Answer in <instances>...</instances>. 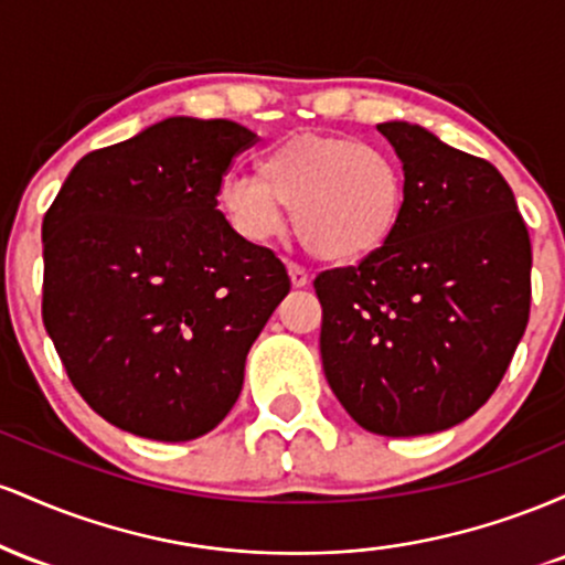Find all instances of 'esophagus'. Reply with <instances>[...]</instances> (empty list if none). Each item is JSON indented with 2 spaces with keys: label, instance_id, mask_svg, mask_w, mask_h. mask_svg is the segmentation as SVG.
<instances>
[{
  "label": "esophagus",
  "instance_id": "esophagus-1",
  "mask_svg": "<svg viewBox=\"0 0 565 565\" xmlns=\"http://www.w3.org/2000/svg\"><path fill=\"white\" fill-rule=\"evenodd\" d=\"M287 270H289V278H291V287H297V289L308 287V281H310L308 270L300 268V265H295V263H289Z\"/></svg>",
  "mask_w": 565,
  "mask_h": 565
}]
</instances>
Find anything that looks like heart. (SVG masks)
Here are the masks:
<instances>
[{
    "mask_svg": "<svg viewBox=\"0 0 565 565\" xmlns=\"http://www.w3.org/2000/svg\"><path fill=\"white\" fill-rule=\"evenodd\" d=\"M406 170L391 151L342 135H295L263 153L257 174L220 185L217 204L246 242H270L287 228L327 263L377 255L406 212Z\"/></svg>",
    "mask_w": 565,
    "mask_h": 565,
    "instance_id": "b5f03b06",
    "label": "heart"
}]
</instances>
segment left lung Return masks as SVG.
<instances>
[{"label": "left lung", "mask_w": 565, "mask_h": 565, "mask_svg": "<svg viewBox=\"0 0 565 565\" xmlns=\"http://www.w3.org/2000/svg\"><path fill=\"white\" fill-rule=\"evenodd\" d=\"M406 212L377 255L323 270V374L364 430L408 438L476 414L529 323L531 242L508 180L425 127L385 121Z\"/></svg>", "instance_id": "8db88e82"}]
</instances>
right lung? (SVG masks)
<instances>
[{
    "label": "right lung",
    "mask_w": 565,
    "mask_h": 565,
    "mask_svg": "<svg viewBox=\"0 0 565 565\" xmlns=\"http://www.w3.org/2000/svg\"><path fill=\"white\" fill-rule=\"evenodd\" d=\"M255 140L236 121L172 116L79 159L44 215V329L121 430L178 444L223 423L287 297L284 263L217 210Z\"/></svg>",
    "instance_id": "obj_1"
}]
</instances>
